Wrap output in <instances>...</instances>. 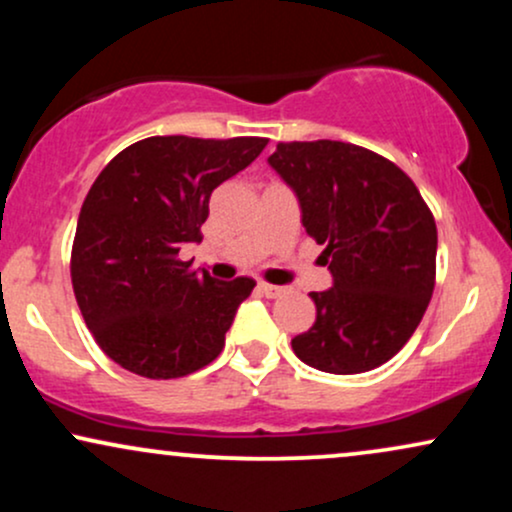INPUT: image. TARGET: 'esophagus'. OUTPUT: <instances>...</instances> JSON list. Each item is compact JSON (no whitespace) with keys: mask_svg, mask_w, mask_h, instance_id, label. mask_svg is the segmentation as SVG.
I'll use <instances>...</instances> for the list:
<instances>
[{"mask_svg":"<svg viewBox=\"0 0 512 512\" xmlns=\"http://www.w3.org/2000/svg\"><path fill=\"white\" fill-rule=\"evenodd\" d=\"M257 291L262 293V296H267V298H279L281 293H284V289H281V286H272V284H257Z\"/></svg>","mask_w":512,"mask_h":512,"instance_id":"obj_1","label":"esophagus"}]
</instances>
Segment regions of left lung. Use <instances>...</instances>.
I'll return each instance as SVG.
<instances>
[{"label": "left lung", "mask_w": 512, "mask_h": 512, "mask_svg": "<svg viewBox=\"0 0 512 512\" xmlns=\"http://www.w3.org/2000/svg\"><path fill=\"white\" fill-rule=\"evenodd\" d=\"M269 166L296 192L303 226L325 245L332 289L313 291L315 325L291 339L303 363L366 373L409 342L436 286L438 231L416 185L363 146L279 142Z\"/></svg>", "instance_id": "8db88e82"}]
</instances>
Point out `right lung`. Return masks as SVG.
I'll use <instances>...</instances> for the list:
<instances>
[{
  "instance_id": "obj_1",
  "label": "right lung",
  "mask_w": 512,
  "mask_h": 512,
  "mask_svg": "<svg viewBox=\"0 0 512 512\" xmlns=\"http://www.w3.org/2000/svg\"><path fill=\"white\" fill-rule=\"evenodd\" d=\"M264 146L262 137H149L101 170L76 223L72 286L86 327L117 366L170 380L221 354L255 281L192 272L180 250L202 240L211 192Z\"/></svg>"
}]
</instances>
